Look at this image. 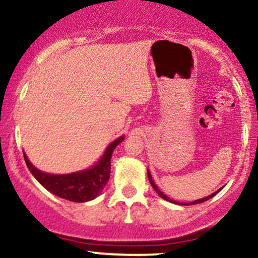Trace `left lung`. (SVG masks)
Returning a JSON list of instances; mask_svg holds the SVG:
<instances>
[{"mask_svg": "<svg viewBox=\"0 0 258 258\" xmlns=\"http://www.w3.org/2000/svg\"><path fill=\"white\" fill-rule=\"evenodd\" d=\"M148 178H149V182H150V184H152V186L154 188V190L156 191V193H158L159 195H160V198H162V199L164 200H167V201H170V203H173V204H177V201L176 200H172V199H170V198L167 197V195H165L164 193H162L161 190H160V189L158 188V186H156V184L155 183H154V180L152 179V176H150V172L149 171H148ZM221 190V189H220ZM220 190H217V191H215L214 194H211V195H209V197H205V198H203V199H199V200H195V201H191V203H189V204H185L184 203V205H195V204H201V203H204V201H206V200H209V199H211L212 197H215L216 194L218 193V191ZM183 205V204H182Z\"/></svg>", "mask_w": 258, "mask_h": 258, "instance_id": "obj_1", "label": "left lung"}]
</instances>
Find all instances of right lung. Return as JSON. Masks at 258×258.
<instances>
[{"instance_id":"obj_1","label":"right lung","mask_w":258,"mask_h":258,"mask_svg":"<svg viewBox=\"0 0 258 258\" xmlns=\"http://www.w3.org/2000/svg\"><path fill=\"white\" fill-rule=\"evenodd\" d=\"M123 136L115 139L109 144L105 153L94 166L87 170L69 174H49L42 172L29 161L24 154V159L32 176L37 179L41 185L44 186L52 194L63 198L74 203H86L96 199L102 193L104 186L110 178L111 155L114 149L123 141Z\"/></svg>"}]
</instances>
